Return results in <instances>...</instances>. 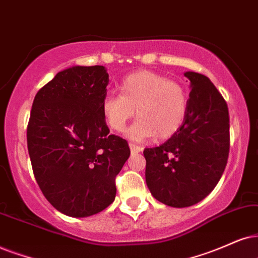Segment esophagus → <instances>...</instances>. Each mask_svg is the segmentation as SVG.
Masks as SVG:
<instances>
[{
    "label": "esophagus",
    "mask_w": 258,
    "mask_h": 258,
    "mask_svg": "<svg viewBox=\"0 0 258 258\" xmlns=\"http://www.w3.org/2000/svg\"><path fill=\"white\" fill-rule=\"evenodd\" d=\"M130 148H131V151L132 152H140V151H143L142 146L137 145V144H135V143H130Z\"/></svg>",
    "instance_id": "obj_1"
}]
</instances>
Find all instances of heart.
I'll use <instances>...</instances> for the list:
<instances>
[{
	"instance_id": "1",
	"label": "heart",
	"mask_w": 258,
	"mask_h": 258,
	"mask_svg": "<svg viewBox=\"0 0 258 258\" xmlns=\"http://www.w3.org/2000/svg\"><path fill=\"white\" fill-rule=\"evenodd\" d=\"M120 93L107 94L101 105L107 125L114 131H123L136 109L139 118L127 131L132 139L143 140L155 135L167 139L183 123L188 99L177 81L153 71H137L123 78Z\"/></svg>"
}]
</instances>
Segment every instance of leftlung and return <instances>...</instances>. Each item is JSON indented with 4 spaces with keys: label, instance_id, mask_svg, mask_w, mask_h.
I'll use <instances>...</instances> for the list:
<instances>
[{
    "label": "left lung",
    "instance_id": "left-lung-1",
    "mask_svg": "<svg viewBox=\"0 0 258 258\" xmlns=\"http://www.w3.org/2000/svg\"><path fill=\"white\" fill-rule=\"evenodd\" d=\"M184 76L191 90L183 123L164 144L144 150L150 191L178 208L193 206L213 190L230 151L226 101L205 75L188 71Z\"/></svg>",
    "mask_w": 258,
    "mask_h": 258
}]
</instances>
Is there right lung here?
Wrapping results in <instances>:
<instances>
[{
    "label": "right lung",
    "instance_id": "right-lung-1",
    "mask_svg": "<svg viewBox=\"0 0 258 258\" xmlns=\"http://www.w3.org/2000/svg\"><path fill=\"white\" fill-rule=\"evenodd\" d=\"M108 81L102 65L69 68L32 105L27 146L34 177L69 217L93 216L112 204L115 177L131 153L126 139L110 135L101 109Z\"/></svg>",
    "mask_w": 258,
    "mask_h": 258
}]
</instances>
